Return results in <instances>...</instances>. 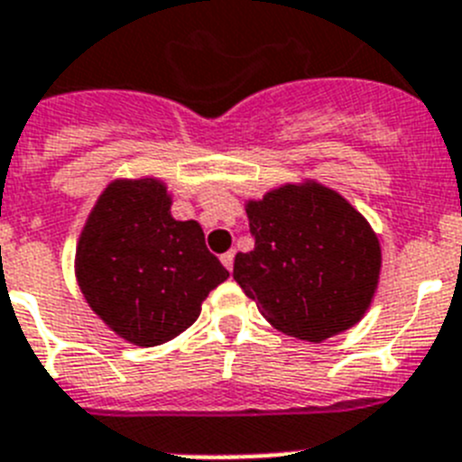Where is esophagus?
<instances>
[{
	"mask_svg": "<svg viewBox=\"0 0 462 462\" xmlns=\"http://www.w3.org/2000/svg\"><path fill=\"white\" fill-rule=\"evenodd\" d=\"M234 257H236L234 250H228L226 254H222V263H224V266H226L228 271H234Z\"/></svg>",
	"mask_w": 462,
	"mask_h": 462,
	"instance_id": "esophagus-1",
	"label": "esophagus"
}]
</instances>
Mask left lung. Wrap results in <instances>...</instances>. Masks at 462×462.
Wrapping results in <instances>:
<instances>
[{"label":"left lung","instance_id":"1","mask_svg":"<svg viewBox=\"0 0 462 462\" xmlns=\"http://www.w3.org/2000/svg\"><path fill=\"white\" fill-rule=\"evenodd\" d=\"M254 247L234 278L287 337L320 344L362 320L381 275L374 228L334 189L313 180L247 200Z\"/></svg>","mask_w":462,"mask_h":462}]
</instances>
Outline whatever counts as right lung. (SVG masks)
Instances as JSON below:
<instances>
[{
    "label": "right lung",
    "instance_id": "1",
    "mask_svg": "<svg viewBox=\"0 0 462 462\" xmlns=\"http://www.w3.org/2000/svg\"><path fill=\"white\" fill-rule=\"evenodd\" d=\"M161 180H114L79 236L77 282L118 337L161 346L196 322L205 297L228 278L199 222H177Z\"/></svg>",
    "mask_w": 462,
    "mask_h": 462
}]
</instances>
